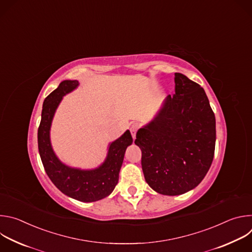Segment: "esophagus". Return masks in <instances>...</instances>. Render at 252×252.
I'll return each mask as SVG.
<instances>
[{
    "label": "esophagus",
    "mask_w": 252,
    "mask_h": 252,
    "mask_svg": "<svg viewBox=\"0 0 252 252\" xmlns=\"http://www.w3.org/2000/svg\"><path fill=\"white\" fill-rule=\"evenodd\" d=\"M137 129H138V125L137 124H132L131 126H130V133H131L133 138H135V134H136Z\"/></svg>",
    "instance_id": "1"
}]
</instances>
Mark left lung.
<instances>
[{
  "mask_svg": "<svg viewBox=\"0 0 252 252\" xmlns=\"http://www.w3.org/2000/svg\"><path fill=\"white\" fill-rule=\"evenodd\" d=\"M175 94L136 132L146 182L163 195L196 188L214 156L215 117L204 90L181 73L174 74Z\"/></svg>",
  "mask_w": 252,
  "mask_h": 252,
  "instance_id": "1",
  "label": "left lung"
}]
</instances>
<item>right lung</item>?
<instances>
[{"mask_svg":"<svg viewBox=\"0 0 252 252\" xmlns=\"http://www.w3.org/2000/svg\"><path fill=\"white\" fill-rule=\"evenodd\" d=\"M79 85L77 80H65L45 98L38 129V146L43 165L52 183L71 198L93 202L109 196L115 189L126 150L132 143V137L127 129L121 137L111 142L106 158L98 167L81 169L62 162L52 148L51 126L63 96L76 90Z\"/></svg>","mask_w":252,"mask_h":252,"instance_id":"1","label":"right lung"}]
</instances>
